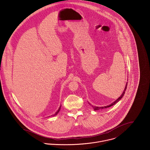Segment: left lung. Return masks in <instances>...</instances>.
I'll use <instances>...</instances> for the list:
<instances>
[{
    "instance_id": "left-lung-1",
    "label": "left lung",
    "mask_w": 150,
    "mask_h": 150,
    "mask_svg": "<svg viewBox=\"0 0 150 150\" xmlns=\"http://www.w3.org/2000/svg\"><path fill=\"white\" fill-rule=\"evenodd\" d=\"M127 84H128V83H127V84H126V85H125V89H124V91H123V92H122V95L117 99H116L114 102H113L112 103H111L110 105H107L106 106H102V107H98V106H93V105H91L89 102H88V103L89 104V105L90 106H91L92 108H93V110H95V111H96V110H102V109H104V108H108V107H111L112 106H113V105H114L115 103H117L118 102H119L122 98V97L124 96V94H125V91H126V89H127Z\"/></svg>"
}]
</instances>
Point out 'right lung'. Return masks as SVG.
<instances>
[{
  "label": "right lung",
  "instance_id": "1",
  "mask_svg": "<svg viewBox=\"0 0 150 150\" xmlns=\"http://www.w3.org/2000/svg\"><path fill=\"white\" fill-rule=\"evenodd\" d=\"M61 105L60 106V107H59V108H58V110H57V111L54 114H53L52 115H51V116H55V115H57L58 114V113L59 112V111H60V110H61Z\"/></svg>",
  "mask_w": 150,
  "mask_h": 150
}]
</instances>
